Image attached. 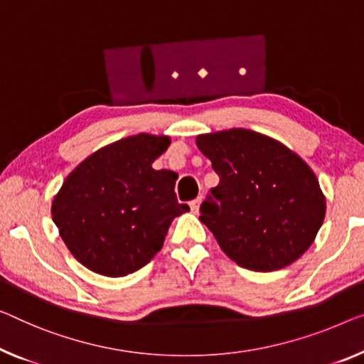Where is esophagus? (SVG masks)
<instances>
[{
  "label": "esophagus",
  "mask_w": 364,
  "mask_h": 364,
  "mask_svg": "<svg viewBox=\"0 0 364 364\" xmlns=\"http://www.w3.org/2000/svg\"><path fill=\"white\" fill-rule=\"evenodd\" d=\"M200 200H203V198H196V199H194V200H191V203H189V208H191V210H193L194 214H196L198 210H199Z\"/></svg>",
  "instance_id": "esophagus-1"
}]
</instances>
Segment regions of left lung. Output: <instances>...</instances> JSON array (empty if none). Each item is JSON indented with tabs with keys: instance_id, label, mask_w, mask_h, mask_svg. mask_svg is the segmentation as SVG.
Segmentation results:
<instances>
[{
	"instance_id": "obj_1",
	"label": "left lung",
	"mask_w": 364,
	"mask_h": 364,
	"mask_svg": "<svg viewBox=\"0 0 364 364\" xmlns=\"http://www.w3.org/2000/svg\"><path fill=\"white\" fill-rule=\"evenodd\" d=\"M196 145L220 180L200 204L199 220L227 257L253 271L301 258L325 217V196L306 161L247 129L198 135Z\"/></svg>"
}]
</instances>
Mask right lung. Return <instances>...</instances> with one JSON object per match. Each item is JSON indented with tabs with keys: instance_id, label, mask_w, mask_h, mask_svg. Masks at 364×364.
Masks as SVG:
<instances>
[{
	"instance_id": "add662e5",
	"label": "right lung",
	"mask_w": 364,
	"mask_h": 364,
	"mask_svg": "<svg viewBox=\"0 0 364 364\" xmlns=\"http://www.w3.org/2000/svg\"><path fill=\"white\" fill-rule=\"evenodd\" d=\"M170 145L165 135L137 134L95 151L63 181L52 219L78 262L119 278L161 250L175 217L188 213L175 194L178 175L151 164Z\"/></svg>"
}]
</instances>
